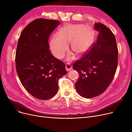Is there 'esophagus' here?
<instances>
[{"label":"esophagus","instance_id":"1","mask_svg":"<svg viewBox=\"0 0 132 132\" xmlns=\"http://www.w3.org/2000/svg\"><path fill=\"white\" fill-rule=\"evenodd\" d=\"M65 68H66V70L67 71H70L72 69V66L70 64L67 63L65 66Z\"/></svg>","mask_w":132,"mask_h":132}]
</instances>
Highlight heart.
<instances>
[{
    "mask_svg": "<svg viewBox=\"0 0 132 132\" xmlns=\"http://www.w3.org/2000/svg\"><path fill=\"white\" fill-rule=\"evenodd\" d=\"M94 40V33L91 27L81 24H66L58 30L57 35L50 40V47L54 56L58 59L65 57L70 43L71 49L78 55L83 54L90 48ZM74 59L71 53L68 60Z\"/></svg>",
    "mask_w": 132,
    "mask_h": 132,
    "instance_id": "b5f03b06",
    "label": "heart"
}]
</instances>
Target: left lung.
<instances>
[{
	"instance_id": "1",
	"label": "left lung",
	"mask_w": 132,
	"mask_h": 132,
	"mask_svg": "<svg viewBox=\"0 0 132 132\" xmlns=\"http://www.w3.org/2000/svg\"><path fill=\"white\" fill-rule=\"evenodd\" d=\"M95 29L99 32L96 42L73 66L80 75L75 88L81 96L87 98L106 90L113 79L118 65V50L114 34L101 23H95Z\"/></svg>"
}]
</instances>
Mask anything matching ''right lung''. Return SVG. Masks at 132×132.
<instances>
[{"instance_id": "add662e5", "label": "right lung", "mask_w": 132, "mask_h": 132, "mask_svg": "<svg viewBox=\"0 0 132 132\" xmlns=\"http://www.w3.org/2000/svg\"><path fill=\"white\" fill-rule=\"evenodd\" d=\"M60 24L57 20L37 19L28 24L19 38L15 53L18 75L27 91L38 99L53 97L58 80L67 74L64 62L53 57L48 40Z\"/></svg>"}]
</instances>
